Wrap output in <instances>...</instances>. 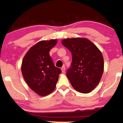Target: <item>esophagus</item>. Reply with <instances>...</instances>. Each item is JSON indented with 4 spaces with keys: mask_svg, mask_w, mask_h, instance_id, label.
<instances>
[{
    "mask_svg": "<svg viewBox=\"0 0 123 123\" xmlns=\"http://www.w3.org/2000/svg\"><path fill=\"white\" fill-rule=\"evenodd\" d=\"M61 71H62V72H65V67H64V66L61 68Z\"/></svg>",
    "mask_w": 123,
    "mask_h": 123,
    "instance_id": "1",
    "label": "esophagus"
}]
</instances>
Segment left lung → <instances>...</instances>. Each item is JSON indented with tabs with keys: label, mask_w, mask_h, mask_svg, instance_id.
Listing matches in <instances>:
<instances>
[{
	"label": "left lung",
	"mask_w": 123,
	"mask_h": 123,
	"mask_svg": "<svg viewBox=\"0 0 123 123\" xmlns=\"http://www.w3.org/2000/svg\"><path fill=\"white\" fill-rule=\"evenodd\" d=\"M62 44L72 54V62L67 76L75 90L89 93L100 81L104 71V59L97 47L86 38H68Z\"/></svg>",
	"instance_id": "1"
}]
</instances>
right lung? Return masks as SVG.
Wrapping results in <instances>:
<instances>
[{
    "instance_id": "obj_1",
    "label": "right lung",
    "mask_w": 123,
    "mask_h": 123,
    "mask_svg": "<svg viewBox=\"0 0 123 123\" xmlns=\"http://www.w3.org/2000/svg\"><path fill=\"white\" fill-rule=\"evenodd\" d=\"M56 43V39L38 42L27 52L22 63V73L27 84L41 96L48 95L55 90L61 73L49 55V51Z\"/></svg>"
}]
</instances>
